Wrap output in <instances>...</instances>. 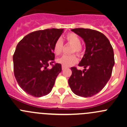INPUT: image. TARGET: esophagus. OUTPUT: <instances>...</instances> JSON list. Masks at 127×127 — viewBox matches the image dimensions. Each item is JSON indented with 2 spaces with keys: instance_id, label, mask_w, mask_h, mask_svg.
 Returning <instances> with one entry per match:
<instances>
[{
  "instance_id": "1",
  "label": "esophagus",
  "mask_w": 127,
  "mask_h": 127,
  "mask_svg": "<svg viewBox=\"0 0 127 127\" xmlns=\"http://www.w3.org/2000/svg\"><path fill=\"white\" fill-rule=\"evenodd\" d=\"M65 69H66V67H64V66H62V70H64Z\"/></svg>"
}]
</instances>
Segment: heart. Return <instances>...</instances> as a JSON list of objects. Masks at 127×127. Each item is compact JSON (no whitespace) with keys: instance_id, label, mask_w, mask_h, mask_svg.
<instances>
[{"instance_id":"heart-1","label":"heart","mask_w":127,"mask_h":127,"mask_svg":"<svg viewBox=\"0 0 127 127\" xmlns=\"http://www.w3.org/2000/svg\"><path fill=\"white\" fill-rule=\"evenodd\" d=\"M66 39L67 42L73 45L71 53H75L80 55L82 52L81 46V40L77 34L74 33H69L66 35ZM63 42L61 39H58L53 45V52L56 55H60L63 51ZM57 62L64 67L73 66L77 62V59L75 55H64L57 60Z\"/></svg>"}]
</instances>
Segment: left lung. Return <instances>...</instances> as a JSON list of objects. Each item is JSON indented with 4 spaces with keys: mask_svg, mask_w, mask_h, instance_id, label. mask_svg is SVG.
Returning a JSON list of instances; mask_svg holds the SVG:
<instances>
[{
    "mask_svg": "<svg viewBox=\"0 0 127 127\" xmlns=\"http://www.w3.org/2000/svg\"><path fill=\"white\" fill-rule=\"evenodd\" d=\"M71 31L84 39L85 52L79 64L84 69L71 67L69 85L76 95L93 96L104 87L111 78L115 63L113 48L108 39L100 32L84 28Z\"/></svg>",
    "mask_w": 127,
    "mask_h": 127,
    "instance_id": "8db88e82",
    "label": "left lung"
}]
</instances>
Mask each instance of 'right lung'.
Masks as SVG:
<instances>
[{
    "label": "right lung",
    "instance_id": "add662e5",
    "mask_svg": "<svg viewBox=\"0 0 127 127\" xmlns=\"http://www.w3.org/2000/svg\"><path fill=\"white\" fill-rule=\"evenodd\" d=\"M63 29H47L32 32L24 37L16 46L13 56L16 80L25 92L35 97L50 93L61 64L48 69L55 58L53 45Z\"/></svg>",
    "mask_w": 127,
    "mask_h": 127
}]
</instances>
